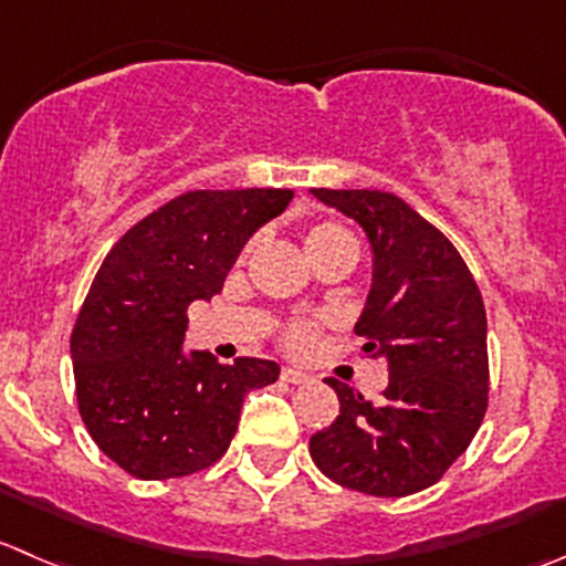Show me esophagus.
Instances as JSON below:
<instances>
[{"mask_svg":"<svg viewBox=\"0 0 566 566\" xmlns=\"http://www.w3.org/2000/svg\"><path fill=\"white\" fill-rule=\"evenodd\" d=\"M282 381H290V384H306L310 381V376L301 370H293V367H284L282 370Z\"/></svg>","mask_w":566,"mask_h":566,"instance_id":"obj_1","label":"esophagus"}]
</instances>
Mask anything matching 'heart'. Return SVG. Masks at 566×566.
I'll use <instances>...</instances> for the list:
<instances>
[{
	"label": "heart",
	"instance_id": "heart-1",
	"mask_svg": "<svg viewBox=\"0 0 566 566\" xmlns=\"http://www.w3.org/2000/svg\"><path fill=\"white\" fill-rule=\"evenodd\" d=\"M301 249L310 256L312 265H317L321 260H332V256H343L354 265L356 254H359V243H356L354 232L345 229L337 221H310L301 227ZM251 245H243L238 260L243 262L249 256ZM326 326L323 317H295V321L284 323L279 328V345H282L287 354L304 356L315 348L317 337H321V328Z\"/></svg>",
	"mask_w": 566,
	"mask_h": 566
}]
</instances>
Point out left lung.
Listing matches in <instances>:
<instances>
[{
    "instance_id": "8db88e82",
    "label": "left lung",
    "mask_w": 566,
    "mask_h": 566,
    "mask_svg": "<svg viewBox=\"0 0 566 566\" xmlns=\"http://www.w3.org/2000/svg\"><path fill=\"white\" fill-rule=\"evenodd\" d=\"M359 221L373 245V290L356 323L367 356H384L389 384L367 400L337 378L339 415L310 440L326 479L376 497L437 484L468 451L486 415V312L451 240L384 190L312 188Z\"/></svg>"
}]
</instances>
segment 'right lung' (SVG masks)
I'll return each instance as SVG.
<instances>
[{
	"instance_id": "right-lung-1",
	"label": "right lung",
	"mask_w": 566,
	"mask_h": 566,
	"mask_svg": "<svg viewBox=\"0 0 566 566\" xmlns=\"http://www.w3.org/2000/svg\"><path fill=\"white\" fill-rule=\"evenodd\" d=\"M293 190H188L109 249L74 332L76 406L98 451L144 481L212 468L238 431L243 398L279 365L240 356L221 365L185 354L188 306L223 287L245 240Z\"/></svg>"
}]
</instances>
